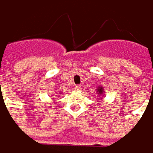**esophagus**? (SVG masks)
<instances>
[{
  "mask_svg": "<svg viewBox=\"0 0 153 153\" xmlns=\"http://www.w3.org/2000/svg\"><path fill=\"white\" fill-rule=\"evenodd\" d=\"M75 89H76V91H80V90L82 89V87H81L80 85H76V86H75Z\"/></svg>",
  "mask_w": 153,
  "mask_h": 153,
  "instance_id": "1",
  "label": "esophagus"
}]
</instances>
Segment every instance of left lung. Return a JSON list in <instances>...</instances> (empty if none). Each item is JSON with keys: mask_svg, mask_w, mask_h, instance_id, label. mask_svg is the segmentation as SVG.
I'll return each instance as SVG.
<instances>
[{"mask_svg": "<svg viewBox=\"0 0 153 153\" xmlns=\"http://www.w3.org/2000/svg\"><path fill=\"white\" fill-rule=\"evenodd\" d=\"M96 90H97V91H96V93L98 94V95H99V96L103 95V94H104V89H103V87H102V85H101V86H98Z\"/></svg>", "mask_w": 153, "mask_h": 153, "instance_id": "left-lung-1", "label": "left lung"}]
</instances>
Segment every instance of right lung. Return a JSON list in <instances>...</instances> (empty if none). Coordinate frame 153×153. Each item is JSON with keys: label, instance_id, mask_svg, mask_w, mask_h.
<instances>
[{"label": "right lung", "instance_id": "obj_1", "mask_svg": "<svg viewBox=\"0 0 153 153\" xmlns=\"http://www.w3.org/2000/svg\"><path fill=\"white\" fill-rule=\"evenodd\" d=\"M60 94H61V93H60Z\"/></svg>", "mask_w": 153, "mask_h": 153}]
</instances>
